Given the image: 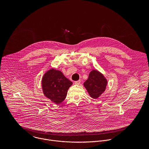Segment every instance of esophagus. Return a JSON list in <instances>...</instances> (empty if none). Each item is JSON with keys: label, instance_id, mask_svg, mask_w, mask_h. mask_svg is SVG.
I'll return each mask as SVG.
<instances>
[{"label": "esophagus", "instance_id": "obj_1", "mask_svg": "<svg viewBox=\"0 0 149 149\" xmlns=\"http://www.w3.org/2000/svg\"><path fill=\"white\" fill-rule=\"evenodd\" d=\"M80 83H81V80H78V81H74V84H76V85H79L80 84Z\"/></svg>", "mask_w": 149, "mask_h": 149}]
</instances>
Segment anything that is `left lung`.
Listing matches in <instances>:
<instances>
[{"instance_id": "1", "label": "left lung", "mask_w": 149, "mask_h": 149, "mask_svg": "<svg viewBox=\"0 0 149 149\" xmlns=\"http://www.w3.org/2000/svg\"><path fill=\"white\" fill-rule=\"evenodd\" d=\"M107 80L104 75L96 70H92L88 79L84 83L90 96L93 99L98 98L106 90Z\"/></svg>"}]
</instances>
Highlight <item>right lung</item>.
Here are the masks:
<instances>
[{
	"label": "right lung",
	"instance_id": "right-lung-1",
	"mask_svg": "<svg viewBox=\"0 0 149 149\" xmlns=\"http://www.w3.org/2000/svg\"><path fill=\"white\" fill-rule=\"evenodd\" d=\"M41 84L44 95L53 103L60 104L66 98L73 83L61 71L52 68L44 74Z\"/></svg>",
	"mask_w": 149,
	"mask_h": 149
}]
</instances>
